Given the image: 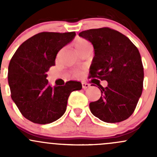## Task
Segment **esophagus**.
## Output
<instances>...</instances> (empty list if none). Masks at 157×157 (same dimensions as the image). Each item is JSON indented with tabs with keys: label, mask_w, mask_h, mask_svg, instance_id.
Masks as SVG:
<instances>
[{
	"label": "esophagus",
	"mask_w": 157,
	"mask_h": 157,
	"mask_svg": "<svg viewBox=\"0 0 157 157\" xmlns=\"http://www.w3.org/2000/svg\"><path fill=\"white\" fill-rule=\"evenodd\" d=\"M90 86V85L87 83H85V82H83L82 83V87H83V90H86V89L89 88Z\"/></svg>",
	"instance_id": "34e87169"
}]
</instances>
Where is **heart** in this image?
I'll return each instance as SVG.
<instances>
[{
	"mask_svg": "<svg viewBox=\"0 0 157 157\" xmlns=\"http://www.w3.org/2000/svg\"><path fill=\"white\" fill-rule=\"evenodd\" d=\"M74 48H75L76 51L77 52H79L80 51H81L82 49L85 48L86 47L90 46V43H89L88 41H86V39H83V38H78L75 40L74 43ZM75 75H79V73H76Z\"/></svg>",
	"mask_w": 157,
	"mask_h": 157,
	"instance_id": "obj_1",
	"label": "heart"
}]
</instances>
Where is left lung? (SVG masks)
<instances>
[{"label": "left lung", "instance_id": "obj_1", "mask_svg": "<svg viewBox=\"0 0 157 157\" xmlns=\"http://www.w3.org/2000/svg\"><path fill=\"white\" fill-rule=\"evenodd\" d=\"M79 36L94 48L90 77L108 82L105 88L98 85L101 97L90 103L92 114L107 123L126 120L143 90L144 67L138 49L124 35L108 27L86 30Z\"/></svg>", "mask_w": 157, "mask_h": 157}]
</instances>
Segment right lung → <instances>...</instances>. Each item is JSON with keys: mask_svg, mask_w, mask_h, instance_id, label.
<instances>
[{"mask_svg": "<svg viewBox=\"0 0 157 157\" xmlns=\"http://www.w3.org/2000/svg\"><path fill=\"white\" fill-rule=\"evenodd\" d=\"M75 36L74 32L38 33L25 41L11 58L8 67L11 98L32 122L45 124L58 120L65 112L71 92L82 89L81 83L74 80L52 87L46 79L58 52Z\"/></svg>", "mask_w": 157, "mask_h": 157, "instance_id": "1", "label": "right lung"}]
</instances>
